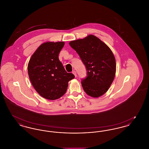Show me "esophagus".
Listing matches in <instances>:
<instances>
[{
	"instance_id": "34e87169",
	"label": "esophagus",
	"mask_w": 149,
	"mask_h": 149,
	"mask_svg": "<svg viewBox=\"0 0 149 149\" xmlns=\"http://www.w3.org/2000/svg\"><path fill=\"white\" fill-rule=\"evenodd\" d=\"M74 75H75V77H77V72L75 71V70H74V71H72V72Z\"/></svg>"
}]
</instances>
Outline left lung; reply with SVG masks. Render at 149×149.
I'll use <instances>...</instances> for the list:
<instances>
[{"label":"left lung","instance_id":"left-lung-1","mask_svg":"<svg viewBox=\"0 0 149 149\" xmlns=\"http://www.w3.org/2000/svg\"><path fill=\"white\" fill-rule=\"evenodd\" d=\"M69 45L79 54L87 70V77L81 81L84 92L93 98L103 95L115 77L116 63L112 51L93 35L71 41Z\"/></svg>","mask_w":149,"mask_h":149}]
</instances>
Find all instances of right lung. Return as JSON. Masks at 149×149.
Instances as JSON below:
<instances>
[{"instance_id": "right-lung-1", "label": "right lung", "mask_w": 149, "mask_h": 149, "mask_svg": "<svg viewBox=\"0 0 149 149\" xmlns=\"http://www.w3.org/2000/svg\"><path fill=\"white\" fill-rule=\"evenodd\" d=\"M64 42L41 44L32 55L28 64L30 81L36 92L49 100L61 97L66 92L68 82L75 78L67 72L58 59Z\"/></svg>"}]
</instances>
